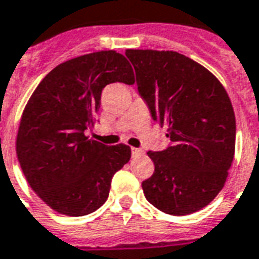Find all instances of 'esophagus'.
<instances>
[{
  "instance_id": "obj_1",
  "label": "esophagus",
  "mask_w": 259,
  "mask_h": 259,
  "mask_svg": "<svg viewBox=\"0 0 259 259\" xmlns=\"http://www.w3.org/2000/svg\"><path fill=\"white\" fill-rule=\"evenodd\" d=\"M143 153V149H138V148H132V155H133V157H136V156L141 155Z\"/></svg>"
}]
</instances>
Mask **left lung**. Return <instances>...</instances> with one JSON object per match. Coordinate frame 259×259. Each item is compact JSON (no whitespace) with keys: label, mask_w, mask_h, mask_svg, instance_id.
I'll use <instances>...</instances> for the list:
<instances>
[{"label":"left lung","mask_w":259,"mask_h":259,"mask_svg":"<svg viewBox=\"0 0 259 259\" xmlns=\"http://www.w3.org/2000/svg\"><path fill=\"white\" fill-rule=\"evenodd\" d=\"M125 54L138 94L171 141L148 152L155 172L143 182L144 194L172 216L197 212L220 193L234 160L236 122L228 94L208 69L177 51Z\"/></svg>","instance_id":"1"}]
</instances>
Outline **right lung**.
Masks as SVG:
<instances>
[{
	"label": "right lung",
	"mask_w": 259,
	"mask_h": 259,
	"mask_svg": "<svg viewBox=\"0 0 259 259\" xmlns=\"http://www.w3.org/2000/svg\"><path fill=\"white\" fill-rule=\"evenodd\" d=\"M111 82L134 84L129 61L98 51L55 66L33 91L20 121L16 152L27 182L50 208L85 216L106 202L114 174L130 160L125 144L87 137Z\"/></svg>",
	"instance_id": "right-lung-1"
}]
</instances>
